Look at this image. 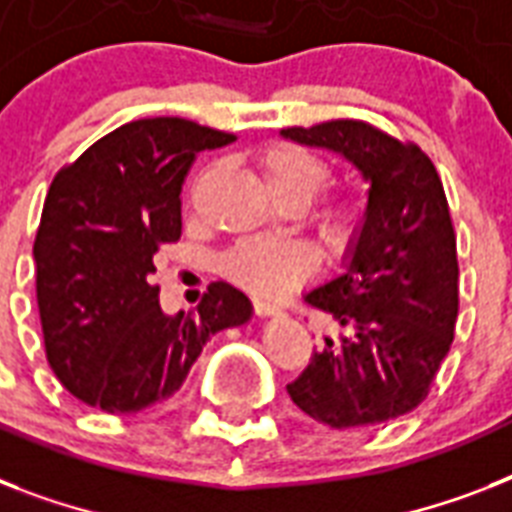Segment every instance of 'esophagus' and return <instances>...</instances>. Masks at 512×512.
<instances>
[{
	"instance_id": "esophagus-1",
	"label": "esophagus",
	"mask_w": 512,
	"mask_h": 512,
	"mask_svg": "<svg viewBox=\"0 0 512 512\" xmlns=\"http://www.w3.org/2000/svg\"><path fill=\"white\" fill-rule=\"evenodd\" d=\"M252 305H255L257 316H276V313L281 311L279 305L271 303V300H265V297H255V300H252Z\"/></svg>"
}]
</instances>
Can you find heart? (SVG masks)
Here are the masks:
<instances>
[{
    "label": "heart",
    "instance_id": "heart-1",
    "mask_svg": "<svg viewBox=\"0 0 512 512\" xmlns=\"http://www.w3.org/2000/svg\"><path fill=\"white\" fill-rule=\"evenodd\" d=\"M260 172L273 193L300 207L311 204L327 188L332 167L311 148L297 143H273L257 156ZM364 223V207L350 196L329 201L321 209V225L332 239H348ZM311 268V255L295 241L247 236L223 255V273L231 281L257 292H273L300 279Z\"/></svg>",
    "mask_w": 512,
    "mask_h": 512
}]
</instances>
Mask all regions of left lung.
<instances>
[{"mask_svg": "<svg viewBox=\"0 0 512 512\" xmlns=\"http://www.w3.org/2000/svg\"><path fill=\"white\" fill-rule=\"evenodd\" d=\"M281 135L332 148L369 183L348 268L305 295L340 337H324V348L287 385L289 398L329 428L396 420L428 398L460 311L457 233L444 183L417 143L361 119L287 127Z\"/></svg>", "mask_w": 512, "mask_h": 512, "instance_id": "left-lung-1", "label": "left lung"}]
</instances>
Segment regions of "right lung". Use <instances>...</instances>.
I'll return each instance as SVG.
<instances>
[{"instance_id":"add662e5","label":"right lung","mask_w":512,"mask_h":512,"mask_svg":"<svg viewBox=\"0 0 512 512\" xmlns=\"http://www.w3.org/2000/svg\"><path fill=\"white\" fill-rule=\"evenodd\" d=\"M233 140L177 116L138 119L52 177L34 239L36 303L52 372L87 406L162 404L209 337L252 316L225 281L209 284L196 311L167 316L151 284L156 252L183 233L180 191L196 154Z\"/></svg>"}]
</instances>
